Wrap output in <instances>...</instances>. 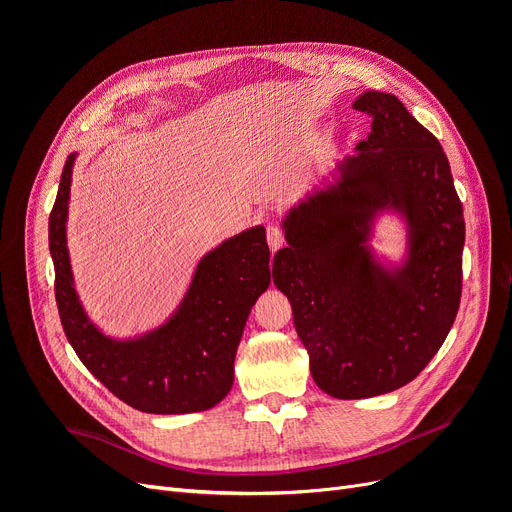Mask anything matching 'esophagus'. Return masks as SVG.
Wrapping results in <instances>:
<instances>
[{
  "mask_svg": "<svg viewBox=\"0 0 512 512\" xmlns=\"http://www.w3.org/2000/svg\"><path fill=\"white\" fill-rule=\"evenodd\" d=\"M267 241H269V250L275 254L277 250H280V247L284 245V232L277 228V226H269L267 228Z\"/></svg>",
  "mask_w": 512,
  "mask_h": 512,
  "instance_id": "1",
  "label": "esophagus"
}]
</instances>
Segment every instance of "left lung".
<instances>
[{"label":"left lung","instance_id":"8db88e82","mask_svg":"<svg viewBox=\"0 0 512 512\" xmlns=\"http://www.w3.org/2000/svg\"><path fill=\"white\" fill-rule=\"evenodd\" d=\"M352 108L374 115L369 136L288 207L273 258L312 378L335 399L397 391L427 367L457 316L466 243L438 138L393 94ZM389 214L405 228L397 259L370 245Z\"/></svg>","mask_w":512,"mask_h":512}]
</instances>
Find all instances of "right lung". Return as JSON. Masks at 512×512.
<instances>
[{
	"instance_id": "right-lung-1",
	"label": "right lung",
	"mask_w": 512,
	"mask_h": 512,
	"mask_svg": "<svg viewBox=\"0 0 512 512\" xmlns=\"http://www.w3.org/2000/svg\"><path fill=\"white\" fill-rule=\"evenodd\" d=\"M72 151L49 218L55 299L81 363L108 391L147 414H190L218 406L235 382V356L254 303L271 284L265 226H252L200 256L173 314L136 335H111L89 316L68 250Z\"/></svg>"
}]
</instances>
